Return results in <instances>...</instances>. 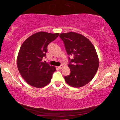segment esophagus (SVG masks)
Instances as JSON below:
<instances>
[{
  "label": "esophagus",
  "instance_id": "esophagus-1",
  "mask_svg": "<svg viewBox=\"0 0 120 120\" xmlns=\"http://www.w3.org/2000/svg\"><path fill=\"white\" fill-rule=\"evenodd\" d=\"M63 65H60V66H58V68L59 69H63Z\"/></svg>",
  "mask_w": 120,
  "mask_h": 120
}]
</instances>
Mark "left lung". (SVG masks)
<instances>
[{
  "mask_svg": "<svg viewBox=\"0 0 120 120\" xmlns=\"http://www.w3.org/2000/svg\"><path fill=\"white\" fill-rule=\"evenodd\" d=\"M67 54L73 57L68 66L71 73L64 77L66 83L73 87L88 84L96 74L99 65L96 50L91 42L82 34L75 32L61 33Z\"/></svg>",
  "mask_w": 120,
  "mask_h": 120,
  "instance_id": "8db88e82",
  "label": "left lung"
}]
</instances>
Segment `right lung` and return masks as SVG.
Instances as JSON below:
<instances>
[{
	"label": "right lung",
	"mask_w": 120,
	"mask_h": 120,
	"mask_svg": "<svg viewBox=\"0 0 120 120\" xmlns=\"http://www.w3.org/2000/svg\"><path fill=\"white\" fill-rule=\"evenodd\" d=\"M59 33L39 32L27 38L20 47L17 57V66L20 75L30 85L45 87L50 82L55 66L42 61L46 57L48 45L56 39Z\"/></svg>",
	"instance_id": "1"
}]
</instances>
